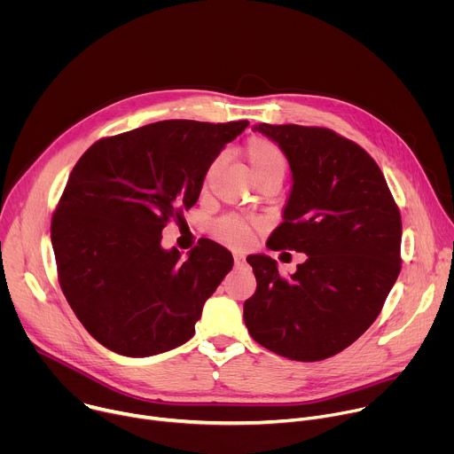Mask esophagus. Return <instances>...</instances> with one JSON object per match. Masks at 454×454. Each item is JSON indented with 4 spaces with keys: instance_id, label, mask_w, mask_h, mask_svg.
<instances>
[{
    "instance_id": "34e87169",
    "label": "esophagus",
    "mask_w": 454,
    "mask_h": 454,
    "mask_svg": "<svg viewBox=\"0 0 454 454\" xmlns=\"http://www.w3.org/2000/svg\"><path fill=\"white\" fill-rule=\"evenodd\" d=\"M233 261H235V266H242V264H244V254L235 253V254H233Z\"/></svg>"
}]
</instances>
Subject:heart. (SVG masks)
I'll list each match as a JSON object with an SVG mask.
<instances>
[{"instance_id": "b5f03b06", "label": "heart", "mask_w": 454, "mask_h": 454, "mask_svg": "<svg viewBox=\"0 0 454 454\" xmlns=\"http://www.w3.org/2000/svg\"><path fill=\"white\" fill-rule=\"evenodd\" d=\"M242 156L247 161L251 176L258 186L264 183H275L280 186V183L284 181V177L287 174V158H286L284 151L275 142H271L264 137H253L244 144ZM217 165H219V161H214L207 168L205 179H203L205 188L210 184V181L217 170ZM212 231L217 240H221L223 244H226L230 247H237V249L249 246L253 240V228L239 217L219 219L214 224Z\"/></svg>"}]
</instances>
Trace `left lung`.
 Here are the masks:
<instances>
[{
  "instance_id": "left-lung-1",
  "label": "left lung",
  "mask_w": 454,
  "mask_h": 454,
  "mask_svg": "<svg viewBox=\"0 0 454 454\" xmlns=\"http://www.w3.org/2000/svg\"><path fill=\"white\" fill-rule=\"evenodd\" d=\"M253 129L278 144L293 172L284 223L268 246L307 258L289 278L271 256L247 258L256 291L244 301V323L278 356L333 357L372 325L401 273L399 207L373 158L333 129Z\"/></svg>"
}]
</instances>
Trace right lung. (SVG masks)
I'll return each instance as SVG.
<instances>
[{
  "mask_svg": "<svg viewBox=\"0 0 454 454\" xmlns=\"http://www.w3.org/2000/svg\"><path fill=\"white\" fill-rule=\"evenodd\" d=\"M247 120H163L95 142L51 217L60 289L106 348L147 357L186 343L205 301L233 268L214 240L181 258L161 230L196 205L205 172Z\"/></svg>",
  "mask_w": 454,
  "mask_h": 454,
  "instance_id": "1",
  "label": "right lung"
}]
</instances>
